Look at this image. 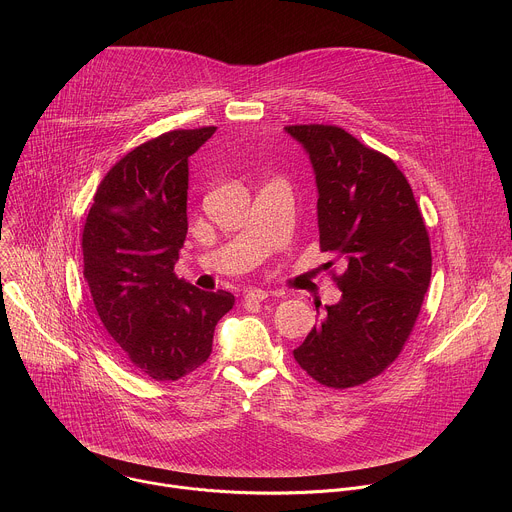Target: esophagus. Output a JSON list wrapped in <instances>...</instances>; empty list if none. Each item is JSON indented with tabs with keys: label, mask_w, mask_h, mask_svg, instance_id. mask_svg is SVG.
Masks as SVG:
<instances>
[{
	"label": "esophagus",
	"mask_w": 512,
	"mask_h": 512,
	"mask_svg": "<svg viewBox=\"0 0 512 512\" xmlns=\"http://www.w3.org/2000/svg\"><path fill=\"white\" fill-rule=\"evenodd\" d=\"M271 294H269V291H265V289H249L247 291V296H245V300L247 302H263V300H267Z\"/></svg>",
	"instance_id": "esophagus-1"
}]
</instances>
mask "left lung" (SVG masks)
Listing matches in <instances>:
<instances>
[{
  "instance_id": "obj_1",
  "label": "left lung",
  "mask_w": 512,
  "mask_h": 512,
  "mask_svg": "<svg viewBox=\"0 0 512 512\" xmlns=\"http://www.w3.org/2000/svg\"><path fill=\"white\" fill-rule=\"evenodd\" d=\"M310 154L318 184L320 251L346 261L342 300L294 350L320 385L350 389L401 354L431 279V245L397 164L338 125H287ZM334 261H328L332 265Z\"/></svg>"
}]
</instances>
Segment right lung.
<instances>
[{
	"instance_id": "add662e5",
	"label": "right lung",
	"mask_w": 512,
	"mask_h": 512,
	"mask_svg": "<svg viewBox=\"0 0 512 512\" xmlns=\"http://www.w3.org/2000/svg\"><path fill=\"white\" fill-rule=\"evenodd\" d=\"M214 125L137 145L101 180L83 229L85 279L109 338L141 375L178 381L208 360L229 291L176 277L188 233V158Z\"/></svg>"
}]
</instances>
